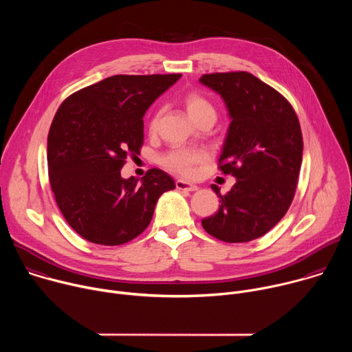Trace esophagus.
Returning a JSON list of instances; mask_svg holds the SVG:
<instances>
[{"label": "esophagus", "mask_w": 352, "mask_h": 352, "mask_svg": "<svg viewBox=\"0 0 352 352\" xmlns=\"http://www.w3.org/2000/svg\"><path fill=\"white\" fill-rule=\"evenodd\" d=\"M175 186H177V189H179V190H189V192H193V190H197V189H199L197 185H193V184L186 182V181H182V179H177V181H175Z\"/></svg>", "instance_id": "obj_1"}]
</instances>
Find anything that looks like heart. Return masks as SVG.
<instances>
[{
    "mask_svg": "<svg viewBox=\"0 0 352 352\" xmlns=\"http://www.w3.org/2000/svg\"><path fill=\"white\" fill-rule=\"evenodd\" d=\"M182 104L189 116V118L199 124L204 120H213L216 121V107L208 97L200 94L197 91H188L184 98ZM160 121V111H155L152 118L148 120V131L156 132ZM208 159V153L202 148L196 147H175L168 150L166 155L162 156L160 162L164 167L168 170L184 175V177H192L196 174L197 168L202 166Z\"/></svg>",
    "mask_w": 352,
    "mask_h": 352,
    "instance_id": "obj_1",
    "label": "heart"
}]
</instances>
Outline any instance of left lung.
Here are the masks:
<instances>
[{
	"label": "left lung",
	"instance_id": "1",
	"mask_svg": "<svg viewBox=\"0 0 352 352\" xmlns=\"http://www.w3.org/2000/svg\"><path fill=\"white\" fill-rule=\"evenodd\" d=\"M199 82L217 91L231 124L219 159L236 178L220 197L217 213L204 219L208 234L224 242H249L270 231L287 213L302 163L304 140L288 100L249 72L205 74Z\"/></svg>",
	"mask_w": 352,
	"mask_h": 352
}]
</instances>
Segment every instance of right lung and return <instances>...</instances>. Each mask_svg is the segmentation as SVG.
I'll return each mask as SVG.
<instances>
[{
	"label": "right lung",
	"mask_w": 352,
	"mask_h": 352,
	"mask_svg": "<svg viewBox=\"0 0 352 352\" xmlns=\"http://www.w3.org/2000/svg\"><path fill=\"white\" fill-rule=\"evenodd\" d=\"M181 74L114 75L83 87L60 106L47 138L50 185L67 223L98 245H122L152 221L159 197L175 188L159 168L124 179L126 156L139 155L143 116Z\"/></svg>",
	"instance_id": "1"
}]
</instances>
